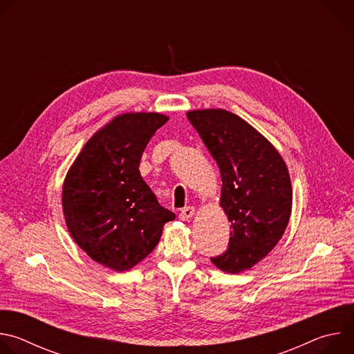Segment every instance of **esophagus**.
Here are the masks:
<instances>
[{"mask_svg":"<svg viewBox=\"0 0 354 354\" xmlns=\"http://www.w3.org/2000/svg\"><path fill=\"white\" fill-rule=\"evenodd\" d=\"M194 212H196V209H194L193 206H187V207H185V209L180 210L179 218L183 220V221H186V220H189V218H192V217L194 216Z\"/></svg>","mask_w":354,"mask_h":354,"instance_id":"obj_1","label":"esophagus"}]
</instances>
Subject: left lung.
<instances>
[{"instance_id":"left-lung-1","label":"left lung","mask_w":354,"mask_h":354,"mask_svg":"<svg viewBox=\"0 0 354 354\" xmlns=\"http://www.w3.org/2000/svg\"><path fill=\"white\" fill-rule=\"evenodd\" d=\"M221 174L220 206L230 228L228 249L212 262L241 273L268 257L281 239L292 205L290 174L274 145L225 109L186 113Z\"/></svg>"}]
</instances>
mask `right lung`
I'll list each match as a JSON object with an SVG mask.
<instances>
[{"label":"right lung","instance_id":"add662e5","mask_svg":"<svg viewBox=\"0 0 354 354\" xmlns=\"http://www.w3.org/2000/svg\"><path fill=\"white\" fill-rule=\"evenodd\" d=\"M168 120L154 112L113 118L85 142L66 175L62 203L68 232L92 261L115 272L147 258L175 218L138 171L148 141Z\"/></svg>","mask_w":354,"mask_h":354}]
</instances>
